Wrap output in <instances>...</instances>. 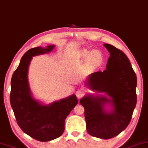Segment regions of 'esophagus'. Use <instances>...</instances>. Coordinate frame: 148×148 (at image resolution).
Returning a JSON list of instances; mask_svg holds the SVG:
<instances>
[{
	"mask_svg": "<svg viewBox=\"0 0 148 148\" xmlns=\"http://www.w3.org/2000/svg\"><path fill=\"white\" fill-rule=\"evenodd\" d=\"M76 96H77V97L78 98V99H80V98L82 96L84 95L83 90H82V89H78L76 91Z\"/></svg>",
	"mask_w": 148,
	"mask_h": 148,
	"instance_id": "1",
	"label": "esophagus"
}]
</instances>
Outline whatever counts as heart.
<instances>
[{
  "instance_id": "obj_1",
  "label": "heart",
  "mask_w": 148,
  "mask_h": 148,
  "mask_svg": "<svg viewBox=\"0 0 148 148\" xmlns=\"http://www.w3.org/2000/svg\"><path fill=\"white\" fill-rule=\"evenodd\" d=\"M76 57L80 60H86L88 66L92 68L99 66L103 61V53L99 49H92L91 51L82 49L77 53Z\"/></svg>"
}]
</instances>
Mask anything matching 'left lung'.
Segmentation results:
<instances>
[{"mask_svg":"<svg viewBox=\"0 0 148 148\" xmlns=\"http://www.w3.org/2000/svg\"><path fill=\"white\" fill-rule=\"evenodd\" d=\"M103 45L110 56L106 69L92 73L84 82L97 94L86 95L80 103L84 108L88 134L108 139L121 133L131 121L137 103V76L123 51Z\"/></svg>","mask_w":148,"mask_h":148,"instance_id":"left-lung-1","label":"left lung"}]
</instances>
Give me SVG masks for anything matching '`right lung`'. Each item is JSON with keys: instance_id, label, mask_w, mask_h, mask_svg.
Masks as SVG:
<instances>
[{"instance_id": "right-lung-1", "label": "right lung", "mask_w": 148, "mask_h": 148, "mask_svg": "<svg viewBox=\"0 0 148 148\" xmlns=\"http://www.w3.org/2000/svg\"><path fill=\"white\" fill-rule=\"evenodd\" d=\"M55 45L29 49L21 59L11 81L10 102L19 127L40 141L58 138L64 131L65 120L78 103L75 94L44 104L33 97L28 81L29 66L33 57L50 53Z\"/></svg>"}]
</instances>
